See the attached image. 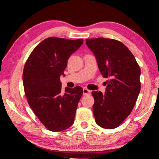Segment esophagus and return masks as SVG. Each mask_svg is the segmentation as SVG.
I'll list each match as a JSON object with an SVG mask.
<instances>
[{
	"label": "esophagus",
	"instance_id": "1",
	"mask_svg": "<svg viewBox=\"0 0 159 159\" xmlns=\"http://www.w3.org/2000/svg\"><path fill=\"white\" fill-rule=\"evenodd\" d=\"M83 95H90V90H89L87 88H84L83 89Z\"/></svg>",
	"mask_w": 159,
	"mask_h": 159
}]
</instances>
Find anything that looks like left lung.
<instances>
[{
    "label": "left lung",
    "instance_id": "obj_1",
    "mask_svg": "<svg viewBox=\"0 0 159 159\" xmlns=\"http://www.w3.org/2000/svg\"><path fill=\"white\" fill-rule=\"evenodd\" d=\"M85 41L100 73L109 78L105 94L92 92L95 121L102 128L114 129L130 115L135 104L141 88V70L133 53L121 42L104 38Z\"/></svg>",
    "mask_w": 159,
    "mask_h": 159
}]
</instances>
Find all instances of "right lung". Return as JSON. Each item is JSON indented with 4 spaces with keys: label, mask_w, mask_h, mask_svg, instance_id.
<instances>
[{
    "label": "right lung",
    "mask_w": 159,
    "mask_h": 159,
    "mask_svg": "<svg viewBox=\"0 0 159 159\" xmlns=\"http://www.w3.org/2000/svg\"><path fill=\"white\" fill-rule=\"evenodd\" d=\"M83 39L50 37L37 45L26 60L23 85L29 105L48 130L60 132L74 122L83 88H66L61 93L60 76L67 61L81 46Z\"/></svg>",
    "instance_id": "right-lung-1"
}]
</instances>
